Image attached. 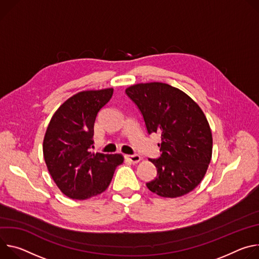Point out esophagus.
Here are the masks:
<instances>
[{"instance_id": "1", "label": "esophagus", "mask_w": 259, "mask_h": 259, "mask_svg": "<svg viewBox=\"0 0 259 259\" xmlns=\"http://www.w3.org/2000/svg\"><path fill=\"white\" fill-rule=\"evenodd\" d=\"M125 158H126L127 160H130L131 162H133V163L139 162V161L141 160V157H140V155H138V154H133V155H125Z\"/></svg>"}]
</instances>
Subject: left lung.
Wrapping results in <instances>:
<instances>
[{"label":"left lung","mask_w":259,"mask_h":259,"mask_svg":"<svg viewBox=\"0 0 259 259\" xmlns=\"http://www.w3.org/2000/svg\"><path fill=\"white\" fill-rule=\"evenodd\" d=\"M125 94L140 110L148 134H160L161 154L149 158L157 176L146 183L148 189L171 198L192 191L212 157V133L202 109L182 91L161 82L132 85Z\"/></svg>","instance_id":"obj_1"}]
</instances>
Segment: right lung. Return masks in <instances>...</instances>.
Here are the masks:
<instances>
[{"instance_id": "right-lung-1", "label": "right lung", "mask_w": 259, "mask_h": 259, "mask_svg": "<svg viewBox=\"0 0 259 259\" xmlns=\"http://www.w3.org/2000/svg\"><path fill=\"white\" fill-rule=\"evenodd\" d=\"M112 96L113 89L78 93L56 110L48 124L44 159L53 181L70 198L82 200L104 192L123 162L121 154L89 150L97 115Z\"/></svg>"}]
</instances>
